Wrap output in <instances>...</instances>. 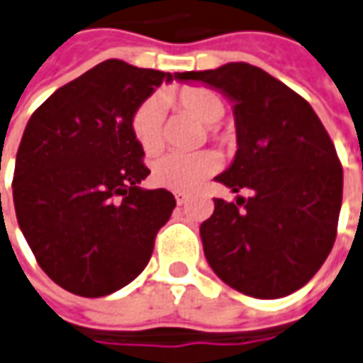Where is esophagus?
<instances>
[{
  "label": "esophagus",
  "instance_id": "34e87169",
  "mask_svg": "<svg viewBox=\"0 0 363 363\" xmlns=\"http://www.w3.org/2000/svg\"><path fill=\"white\" fill-rule=\"evenodd\" d=\"M174 196H176V201H177V206H184V203H186L187 201V194H184V191H176V194H174Z\"/></svg>",
  "mask_w": 363,
  "mask_h": 363
}]
</instances>
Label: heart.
Here are the masks:
<instances>
[{"label": "heart", "instance_id": "obj_1", "mask_svg": "<svg viewBox=\"0 0 363 363\" xmlns=\"http://www.w3.org/2000/svg\"><path fill=\"white\" fill-rule=\"evenodd\" d=\"M167 99L179 108L196 116L203 124H215L223 118L225 102L213 91L207 89H182L169 92ZM132 132L138 144L146 152H157L164 144V112L162 102L156 96H150L138 104L132 114ZM219 156L213 152L197 154H179L167 152L154 160L152 179L154 184L174 191H196L207 177L219 169Z\"/></svg>", "mask_w": 363, "mask_h": 363}]
</instances>
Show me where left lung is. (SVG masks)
I'll list each match as a JSON object with an SVG mask.
<instances>
[{
  "label": "left lung",
  "instance_id": "left-lung-1",
  "mask_svg": "<svg viewBox=\"0 0 363 363\" xmlns=\"http://www.w3.org/2000/svg\"><path fill=\"white\" fill-rule=\"evenodd\" d=\"M233 102L237 154L215 177L237 203L213 199L201 223L203 253L215 274L255 298H281L318 272L336 241L342 164L328 132L301 94L249 62L189 71Z\"/></svg>",
  "mask_w": 363,
  "mask_h": 363
}]
</instances>
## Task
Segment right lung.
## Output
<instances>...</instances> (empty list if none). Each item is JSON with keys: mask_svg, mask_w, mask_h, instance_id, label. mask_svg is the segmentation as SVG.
Segmentation results:
<instances>
[{"mask_svg": "<svg viewBox=\"0 0 363 363\" xmlns=\"http://www.w3.org/2000/svg\"><path fill=\"white\" fill-rule=\"evenodd\" d=\"M179 74L108 59L52 92L27 122L15 215L39 267L65 291L106 296L148 264L176 199L140 187L150 169L132 114Z\"/></svg>", "mask_w": 363, "mask_h": 363, "instance_id": "right-lung-1", "label": "right lung"}]
</instances>
